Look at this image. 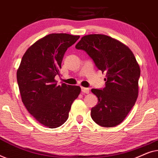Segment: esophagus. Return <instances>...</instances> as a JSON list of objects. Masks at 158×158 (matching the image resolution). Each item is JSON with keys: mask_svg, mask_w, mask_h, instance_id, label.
I'll use <instances>...</instances> for the list:
<instances>
[{"mask_svg": "<svg viewBox=\"0 0 158 158\" xmlns=\"http://www.w3.org/2000/svg\"><path fill=\"white\" fill-rule=\"evenodd\" d=\"M81 90H82V93H83V94H88L90 93V89L89 88H81Z\"/></svg>", "mask_w": 158, "mask_h": 158, "instance_id": "obj_1", "label": "esophagus"}]
</instances>
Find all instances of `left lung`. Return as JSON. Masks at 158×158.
<instances>
[{"mask_svg": "<svg viewBox=\"0 0 158 158\" xmlns=\"http://www.w3.org/2000/svg\"><path fill=\"white\" fill-rule=\"evenodd\" d=\"M75 48L85 51L106 74V87L91 90L98 100L91 109L93 120L104 127L117 126L135 106L139 94L140 68L135 55L127 45L104 34L84 36Z\"/></svg>", "mask_w": 158, "mask_h": 158, "instance_id": "left-lung-1", "label": "left lung"}]
</instances>
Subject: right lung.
<instances>
[{
	"instance_id": "1",
	"label": "right lung",
	"mask_w": 158,
	"mask_h": 158,
	"mask_svg": "<svg viewBox=\"0 0 158 158\" xmlns=\"http://www.w3.org/2000/svg\"><path fill=\"white\" fill-rule=\"evenodd\" d=\"M80 36L50 34L31 45L17 70V82L21 100L33 117L44 126L54 129L68 118L73 101L81 88L65 83L57 85L55 77L68 47Z\"/></svg>"
}]
</instances>
